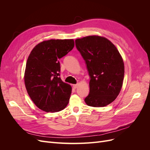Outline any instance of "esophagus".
<instances>
[{"mask_svg":"<svg viewBox=\"0 0 150 150\" xmlns=\"http://www.w3.org/2000/svg\"><path fill=\"white\" fill-rule=\"evenodd\" d=\"M78 86H79V84H74L73 85V87H74V89H76L78 87Z\"/></svg>","mask_w":150,"mask_h":150,"instance_id":"esophagus-1","label":"esophagus"}]
</instances>
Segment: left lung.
<instances>
[{
    "mask_svg": "<svg viewBox=\"0 0 150 150\" xmlns=\"http://www.w3.org/2000/svg\"><path fill=\"white\" fill-rule=\"evenodd\" d=\"M90 77L87 105L104 107L118 96L123 82L125 66L118 50L110 40L90 35L75 40Z\"/></svg>",
    "mask_w": 150,
    "mask_h": 150,
    "instance_id": "left-lung-1",
    "label": "left lung"
}]
</instances>
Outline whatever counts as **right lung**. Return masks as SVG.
I'll return each mask as SVG.
<instances>
[{
    "mask_svg": "<svg viewBox=\"0 0 150 150\" xmlns=\"http://www.w3.org/2000/svg\"><path fill=\"white\" fill-rule=\"evenodd\" d=\"M73 39H51L32 50L26 63L24 81L27 91L37 107L46 112L66 107L71 86L60 78L59 59L73 49Z\"/></svg>",
    "mask_w": 150,
    "mask_h": 150,
    "instance_id": "1",
    "label": "right lung"
}]
</instances>
